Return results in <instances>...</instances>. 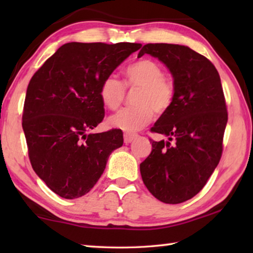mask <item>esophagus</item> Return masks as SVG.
Masks as SVG:
<instances>
[{
  "label": "esophagus",
  "instance_id": "esophagus-1",
  "mask_svg": "<svg viewBox=\"0 0 253 253\" xmlns=\"http://www.w3.org/2000/svg\"><path fill=\"white\" fill-rule=\"evenodd\" d=\"M135 138H136V135L134 134H129V132H125V134H124V143L125 144L131 143Z\"/></svg>",
  "mask_w": 253,
  "mask_h": 253
}]
</instances>
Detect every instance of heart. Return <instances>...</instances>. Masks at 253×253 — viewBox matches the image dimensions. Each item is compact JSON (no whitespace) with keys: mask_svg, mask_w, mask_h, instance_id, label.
Instances as JSON below:
<instances>
[{"mask_svg":"<svg viewBox=\"0 0 253 253\" xmlns=\"http://www.w3.org/2000/svg\"><path fill=\"white\" fill-rule=\"evenodd\" d=\"M126 84L139 87L135 104L137 106L119 110L108 119L113 128L127 132L142 129L152 122L154 111L162 115L173 104L175 95L174 83L164 76L163 68L153 60L143 59L132 63L125 71ZM126 87L115 75H109L102 80L99 96L108 109L115 110L123 104Z\"/></svg>","mask_w":253,"mask_h":253,"instance_id":"b5f03b06","label":"heart"}]
</instances>
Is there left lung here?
I'll return each instance as SVG.
<instances>
[{
	"label": "left lung",
	"mask_w": 253,
	"mask_h": 253,
	"mask_svg": "<svg viewBox=\"0 0 253 253\" xmlns=\"http://www.w3.org/2000/svg\"><path fill=\"white\" fill-rule=\"evenodd\" d=\"M145 53L168 67L175 95L170 108L152 127L168 140H152L140 174L157 200L178 204L202 190L220 162L228 123L223 89L213 63L188 46L148 43L138 58Z\"/></svg>",
	"instance_id": "left-lung-1"
}]
</instances>
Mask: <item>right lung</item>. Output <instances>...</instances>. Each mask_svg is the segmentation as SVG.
Masks as SVG:
<instances>
[{
  "label": "right lung",
  "instance_id": "obj_1",
  "mask_svg": "<svg viewBox=\"0 0 253 253\" xmlns=\"http://www.w3.org/2000/svg\"><path fill=\"white\" fill-rule=\"evenodd\" d=\"M142 44L69 42L30 80L22 127L32 169L51 191L72 200L87 194L123 146V131L87 134L105 117L102 80Z\"/></svg>",
  "mask_w": 253,
  "mask_h": 253
}]
</instances>
